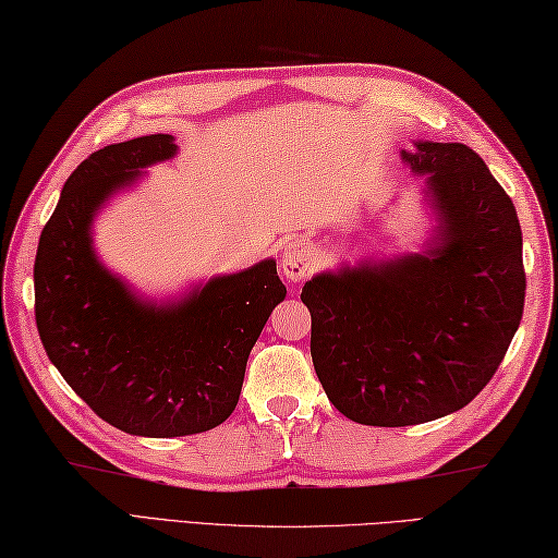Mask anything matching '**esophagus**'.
Masks as SVG:
<instances>
[{
  "instance_id": "1",
  "label": "esophagus",
  "mask_w": 558,
  "mask_h": 558,
  "mask_svg": "<svg viewBox=\"0 0 558 558\" xmlns=\"http://www.w3.org/2000/svg\"><path fill=\"white\" fill-rule=\"evenodd\" d=\"M317 253L311 243L291 241L281 253V271L291 281H301L308 277V271L315 267Z\"/></svg>"
}]
</instances>
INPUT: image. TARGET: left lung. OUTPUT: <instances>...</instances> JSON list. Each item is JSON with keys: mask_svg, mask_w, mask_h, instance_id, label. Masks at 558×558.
Segmentation results:
<instances>
[{"mask_svg": "<svg viewBox=\"0 0 558 558\" xmlns=\"http://www.w3.org/2000/svg\"><path fill=\"white\" fill-rule=\"evenodd\" d=\"M428 175L440 214L426 255L344 267L303 287L311 356L339 412L366 426H414L458 412L501 366L525 305L513 202L464 144L402 151Z\"/></svg>", "mask_w": 558, "mask_h": 558, "instance_id": "left-lung-1", "label": "left lung"}]
</instances>
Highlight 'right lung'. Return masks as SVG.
I'll return each instance as SVG.
<instances>
[{"mask_svg":"<svg viewBox=\"0 0 558 558\" xmlns=\"http://www.w3.org/2000/svg\"><path fill=\"white\" fill-rule=\"evenodd\" d=\"M173 154L170 134L90 154L64 183L33 267L36 325L54 368L104 422L149 438L202 434L231 416L250 349L287 295L275 259L161 308L100 267L88 235L96 209Z\"/></svg>","mask_w":558,"mask_h":558,"instance_id":"obj_1","label":"right lung"}]
</instances>
